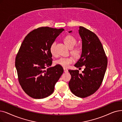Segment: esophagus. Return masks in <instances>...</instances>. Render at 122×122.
I'll use <instances>...</instances> for the list:
<instances>
[{
  "mask_svg": "<svg viewBox=\"0 0 122 122\" xmlns=\"http://www.w3.org/2000/svg\"><path fill=\"white\" fill-rule=\"evenodd\" d=\"M64 72H65V73H67L68 72V70H67V69H66V68H64Z\"/></svg>",
  "mask_w": 122,
  "mask_h": 122,
  "instance_id": "obj_1",
  "label": "esophagus"
}]
</instances>
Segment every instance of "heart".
<instances>
[{
    "instance_id": "heart-1",
    "label": "heart",
    "mask_w": 122,
    "mask_h": 122,
    "mask_svg": "<svg viewBox=\"0 0 122 122\" xmlns=\"http://www.w3.org/2000/svg\"><path fill=\"white\" fill-rule=\"evenodd\" d=\"M64 41L66 45L69 48L72 49L74 47L77 43V40L76 38L72 35H67L64 38ZM55 46L56 42H53L51 44L50 47V51L51 53L53 55H56L55 51ZM80 50L79 48H75L72 50V53L74 55H78L80 53ZM74 61V59L71 57H62L59 58V59H57L55 61V63L56 64L60 65L63 67L67 68Z\"/></svg>"
}]
</instances>
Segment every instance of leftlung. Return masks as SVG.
I'll use <instances>...</instances> for the list:
<instances>
[{
    "label": "left lung",
    "instance_id": "obj_1",
    "mask_svg": "<svg viewBox=\"0 0 122 122\" xmlns=\"http://www.w3.org/2000/svg\"><path fill=\"white\" fill-rule=\"evenodd\" d=\"M79 33L82 41V54L74 66L77 68L84 66L85 69L82 73L78 70H69L71 75L69 87L75 96L85 98L100 88L108 60L101 42L96 34L82 26L79 27Z\"/></svg>",
    "mask_w": 122,
    "mask_h": 122
}]
</instances>
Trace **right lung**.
Segmentation results:
<instances>
[{
	"mask_svg": "<svg viewBox=\"0 0 122 122\" xmlns=\"http://www.w3.org/2000/svg\"><path fill=\"white\" fill-rule=\"evenodd\" d=\"M64 29L49 27L35 29L25 37L15 58L18 81L23 91L34 99L50 96L63 73L59 65L51 67V44Z\"/></svg>",
	"mask_w": 122,
	"mask_h": 122,
	"instance_id": "obj_1",
	"label": "right lung"
}]
</instances>
